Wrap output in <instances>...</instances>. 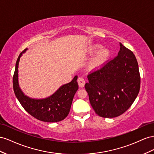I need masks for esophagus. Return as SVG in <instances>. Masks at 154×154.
Listing matches in <instances>:
<instances>
[{
  "instance_id": "esophagus-1",
  "label": "esophagus",
  "mask_w": 154,
  "mask_h": 154,
  "mask_svg": "<svg viewBox=\"0 0 154 154\" xmlns=\"http://www.w3.org/2000/svg\"><path fill=\"white\" fill-rule=\"evenodd\" d=\"M77 82H78V84H79V87L81 88H83L85 86V81L84 79H83L82 77H79L77 79Z\"/></svg>"
}]
</instances>
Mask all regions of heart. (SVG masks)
I'll use <instances>...</instances> for the list:
<instances>
[{"label": "heart", "mask_w": 154, "mask_h": 154, "mask_svg": "<svg viewBox=\"0 0 154 154\" xmlns=\"http://www.w3.org/2000/svg\"><path fill=\"white\" fill-rule=\"evenodd\" d=\"M102 48L103 46L100 45L95 44L88 48V52L89 54H94L98 52L91 58L88 63V67L90 69H97L102 67L110 57V50L106 48Z\"/></svg>", "instance_id": "obj_1"}]
</instances>
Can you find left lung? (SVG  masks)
<instances>
[{
	"instance_id": "obj_1",
	"label": "left lung",
	"mask_w": 154,
	"mask_h": 154,
	"mask_svg": "<svg viewBox=\"0 0 154 154\" xmlns=\"http://www.w3.org/2000/svg\"><path fill=\"white\" fill-rule=\"evenodd\" d=\"M119 45L116 57L88 75V82L85 85L92 108L102 117L113 118L125 112L140 89L137 59L132 51Z\"/></svg>"
}]
</instances>
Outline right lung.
<instances>
[{
  "label": "right lung",
  "mask_w": 154,
  "mask_h": 154,
  "mask_svg": "<svg viewBox=\"0 0 154 154\" xmlns=\"http://www.w3.org/2000/svg\"><path fill=\"white\" fill-rule=\"evenodd\" d=\"M28 48L21 52L17 60L13 86L16 97L25 110L37 119L44 122H55L67 117L72 106L73 97L79 88L75 75L72 81L60 86L49 97L43 99L31 98L24 94L19 82V64L20 59Z\"/></svg>",
  "instance_id": "right-lung-1"
}]
</instances>
